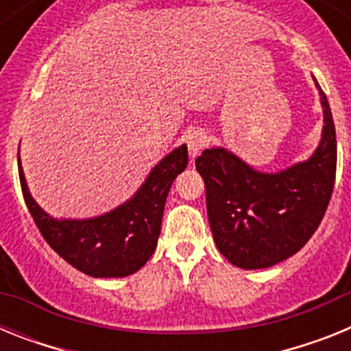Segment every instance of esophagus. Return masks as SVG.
Returning <instances> with one entry per match:
<instances>
[{
    "label": "esophagus",
    "instance_id": "esophagus-1",
    "mask_svg": "<svg viewBox=\"0 0 351 351\" xmlns=\"http://www.w3.org/2000/svg\"><path fill=\"white\" fill-rule=\"evenodd\" d=\"M186 145H188V151H190L191 158H197L198 154L202 153V149L207 145V135L202 130H190L186 133Z\"/></svg>",
    "mask_w": 351,
    "mask_h": 351
}]
</instances>
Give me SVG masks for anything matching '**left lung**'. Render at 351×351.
<instances>
[{
	"mask_svg": "<svg viewBox=\"0 0 351 351\" xmlns=\"http://www.w3.org/2000/svg\"><path fill=\"white\" fill-rule=\"evenodd\" d=\"M315 79V77H313ZM320 144L311 158L280 172H258L225 147L195 160L206 182L214 243L232 265L267 269L295 255L322 223L336 181L337 144L327 96Z\"/></svg>",
	"mask_w": 351,
	"mask_h": 351,
	"instance_id": "obj_1",
	"label": "left lung"
}]
</instances>
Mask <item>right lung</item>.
Returning <instances> with one entry per match:
<instances>
[{
  "label": "right lung",
  "mask_w": 351,
  "mask_h": 351,
  "mask_svg": "<svg viewBox=\"0 0 351 351\" xmlns=\"http://www.w3.org/2000/svg\"><path fill=\"white\" fill-rule=\"evenodd\" d=\"M17 158L24 200L49 246L84 274L125 278L144 267L156 250L167 195L188 165V147L182 144L167 154L128 202L88 219H58L45 213L31 197Z\"/></svg>",
  "instance_id": "1"
}]
</instances>
